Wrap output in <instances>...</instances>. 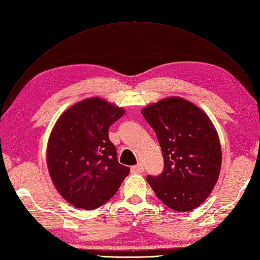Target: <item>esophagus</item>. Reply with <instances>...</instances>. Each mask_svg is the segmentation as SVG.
<instances>
[{
	"label": "esophagus",
	"instance_id": "1",
	"mask_svg": "<svg viewBox=\"0 0 260 260\" xmlns=\"http://www.w3.org/2000/svg\"><path fill=\"white\" fill-rule=\"evenodd\" d=\"M144 172V167L142 164H138L131 167V173L132 174H142Z\"/></svg>",
	"mask_w": 260,
	"mask_h": 260
}]
</instances>
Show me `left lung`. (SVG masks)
<instances>
[{
  "label": "left lung",
  "mask_w": 260,
  "mask_h": 260,
  "mask_svg": "<svg viewBox=\"0 0 260 260\" xmlns=\"http://www.w3.org/2000/svg\"><path fill=\"white\" fill-rule=\"evenodd\" d=\"M155 131L164 171L146 180L174 211H191L205 201L219 178L222 151L207 114L181 97H168L141 110Z\"/></svg>",
  "instance_id": "left-lung-1"
}]
</instances>
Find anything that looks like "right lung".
I'll return each instance as SVG.
<instances>
[{"label":"right lung","mask_w":260,"mask_h":260,"mask_svg":"<svg viewBox=\"0 0 260 260\" xmlns=\"http://www.w3.org/2000/svg\"><path fill=\"white\" fill-rule=\"evenodd\" d=\"M124 114L103 98H86L67 109L55 122L47 146L51 180L75 208L94 210L106 203L128 176L108 136Z\"/></svg>","instance_id":"add662e5"}]
</instances>
